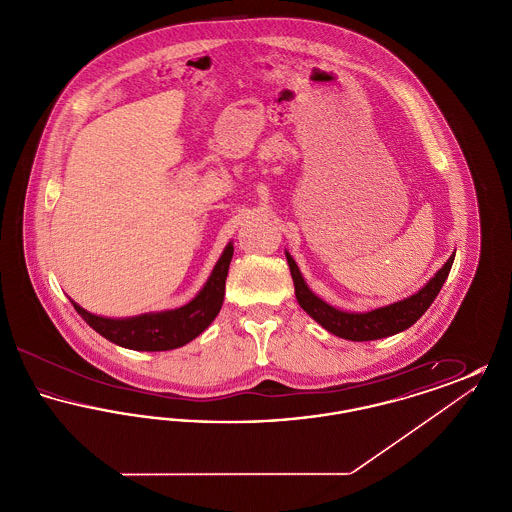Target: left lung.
Returning a JSON list of instances; mask_svg holds the SVG:
<instances>
[{
	"instance_id": "obj_1",
	"label": "left lung",
	"mask_w": 512,
	"mask_h": 512,
	"mask_svg": "<svg viewBox=\"0 0 512 512\" xmlns=\"http://www.w3.org/2000/svg\"><path fill=\"white\" fill-rule=\"evenodd\" d=\"M290 272H292L293 286H295V297L305 313L317 320L322 328L332 332L334 336L351 341H370L388 338L397 332L407 330L413 326L418 318L422 317L428 307L438 297L441 286L445 284L451 265L455 261V253L449 257V261L439 268L438 274L411 297L397 301L388 307H380L368 313H343L328 303H324L320 297L311 292L295 265L290 253H286Z\"/></svg>"
}]
</instances>
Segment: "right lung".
<instances>
[{
    "label": "right lung",
    "mask_w": 512,
    "mask_h": 512,
    "mask_svg": "<svg viewBox=\"0 0 512 512\" xmlns=\"http://www.w3.org/2000/svg\"><path fill=\"white\" fill-rule=\"evenodd\" d=\"M232 255L234 247L228 244L203 290L180 309L134 318L98 317L84 311L73 301L74 309L105 340L113 341L126 349L169 351L182 347L197 338L219 315Z\"/></svg>",
    "instance_id": "1"
}]
</instances>
